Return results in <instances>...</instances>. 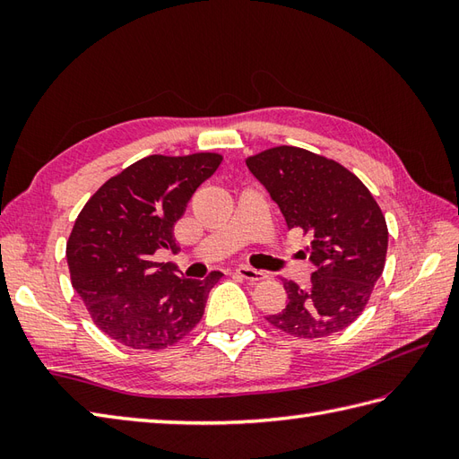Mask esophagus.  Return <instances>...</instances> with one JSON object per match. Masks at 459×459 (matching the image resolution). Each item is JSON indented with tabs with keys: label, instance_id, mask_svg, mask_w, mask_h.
<instances>
[{
	"label": "esophagus",
	"instance_id": "1",
	"mask_svg": "<svg viewBox=\"0 0 459 459\" xmlns=\"http://www.w3.org/2000/svg\"><path fill=\"white\" fill-rule=\"evenodd\" d=\"M237 276H240L242 280H248V281H260V280L266 278L264 272H260L256 268H250V266H238Z\"/></svg>",
	"mask_w": 459,
	"mask_h": 459
}]
</instances>
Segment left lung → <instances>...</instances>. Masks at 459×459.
<instances>
[{
	"instance_id": "1",
	"label": "left lung",
	"mask_w": 459,
	"mask_h": 459,
	"mask_svg": "<svg viewBox=\"0 0 459 459\" xmlns=\"http://www.w3.org/2000/svg\"><path fill=\"white\" fill-rule=\"evenodd\" d=\"M252 175L268 189L288 229L311 238V286L286 280V307L266 317L288 335L317 339L363 314L385 270L388 229L375 197L355 173L314 152L278 145L250 155Z\"/></svg>"
}]
</instances>
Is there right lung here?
Returning <instances> with one entry per match:
<instances>
[{
    "mask_svg": "<svg viewBox=\"0 0 459 459\" xmlns=\"http://www.w3.org/2000/svg\"><path fill=\"white\" fill-rule=\"evenodd\" d=\"M222 155H148L114 175L84 204L66 240L76 294L104 335L130 349L158 351L199 324L209 291L222 278L175 274L155 250L178 252L173 227L191 195Z\"/></svg>",
    "mask_w": 459,
    "mask_h": 459,
    "instance_id": "right-lung-1",
    "label": "right lung"
}]
</instances>
